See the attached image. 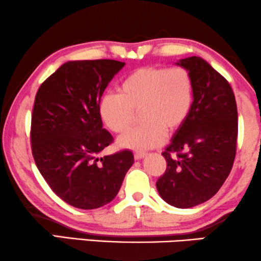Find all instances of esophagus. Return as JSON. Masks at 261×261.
I'll return each instance as SVG.
<instances>
[{"label":"esophagus","instance_id":"esophagus-1","mask_svg":"<svg viewBox=\"0 0 261 261\" xmlns=\"http://www.w3.org/2000/svg\"><path fill=\"white\" fill-rule=\"evenodd\" d=\"M146 156L145 152H136L135 153V160H142Z\"/></svg>","mask_w":261,"mask_h":261}]
</instances>
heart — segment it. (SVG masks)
<instances>
[{
    "label": "heart",
    "instance_id": "heart-1",
    "mask_svg": "<svg viewBox=\"0 0 261 261\" xmlns=\"http://www.w3.org/2000/svg\"><path fill=\"white\" fill-rule=\"evenodd\" d=\"M194 102V80L182 66H145L135 69L118 87V95L99 101V117L117 135L134 126L139 113L142 125L118 139L122 148L143 151L162 144L168 134L185 125Z\"/></svg>",
    "mask_w": 261,
    "mask_h": 261
}]
</instances>
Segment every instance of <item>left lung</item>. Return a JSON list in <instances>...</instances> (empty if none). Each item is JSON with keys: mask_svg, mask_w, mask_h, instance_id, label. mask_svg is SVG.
<instances>
[{"mask_svg": "<svg viewBox=\"0 0 261 261\" xmlns=\"http://www.w3.org/2000/svg\"><path fill=\"white\" fill-rule=\"evenodd\" d=\"M194 80L192 111L162 155L164 174L156 187L162 199L177 208L212 199L232 170L237 153L238 110L226 78L199 57L179 60Z\"/></svg>", "mask_w": 261, "mask_h": 261, "instance_id": "8db88e82", "label": "left lung"}]
</instances>
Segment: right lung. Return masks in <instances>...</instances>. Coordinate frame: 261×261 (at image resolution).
<instances>
[{
  "label": "right lung",
  "instance_id": "add662e5",
  "mask_svg": "<svg viewBox=\"0 0 261 261\" xmlns=\"http://www.w3.org/2000/svg\"><path fill=\"white\" fill-rule=\"evenodd\" d=\"M124 65L108 59L68 61L35 95L31 124L35 164L53 193L75 208L111 202L134 163L130 150L97 157L113 143L102 129L99 101Z\"/></svg>",
  "mask_w": 261,
  "mask_h": 261
}]
</instances>
